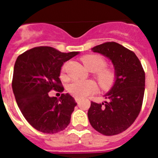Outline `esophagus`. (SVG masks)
I'll use <instances>...</instances> for the list:
<instances>
[{
	"instance_id": "obj_1",
	"label": "esophagus",
	"mask_w": 158,
	"mask_h": 158,
	"mask_svg": "<svg viewBox=\"0 0 158 158\" xmlns=\"http://www.w3.org/2000/svg\"><path fill=\"white\" fill-rule=\"evenodd\" d=\"M75 101L77 102V103H79V102L81 101V98H79V97H75Z\"/></svg>"
}]
</instances>
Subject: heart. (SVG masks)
Listing matches in <instances>:
<instances>
[{"mask_svg": "<svg viewBox=\"0 0 158 158\" xmlns=\"http://www.w3.org/2000/svg\"><path fill=\"white\" fill-rule=\"evenodd\" d=\"M81 61L87 69L96 72V77L101 87L108 89L115 83L116 74L114 69L106 68V62L98 54H87L82 57ZM65 69V66L62 70ZM98 86L94 81L75 80L68 86V91L73 96L84 98L97 91Z\"/></svg>", "mask_w": 158, "mask_h": 158, "instance_id": "heart-1", "label": "heart"}]
</instances>
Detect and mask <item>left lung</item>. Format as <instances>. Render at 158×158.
I'll use <instances>...</instances> for the list:
<instances>
[{
  "mask_svg": "<svg viewBox=\"0 0 158 158\" xmlns=\"http://www.w3.org/2000/svg\"><path fill=\"white\" fill-rule=\"evenodd\" d=\"M92 51L111 60L116 78L104 95L109 101L91 102L88 111L89 123L102 135H118L131 127L140 112L145 92V72L136 54L115 42L96 46Z\"/></svg>",
  "mask_w": 158,
  "mask_h": 158,
  "instance_id": "obj_1",
  "label": "left lung"
}]
</instances>
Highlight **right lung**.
<instances>
[{"label":"right lung","instance_id":"obj_1","mask_svg":"<svg viewBox=\"0 0 158 158\" xmlns=\"http://www.w3.org/2000/svg\"><path fill=\"white\" fill-rule=\"evenodd\" d=\"M79 52L62 53L54 47H39L18 56L14 65L12 91L19 110L35 129L46 134L63 131L77 105L69 93L50 96L54 89L62 93L60 73L64 62Z\"/></svg>","mask_w":158,"mask_h":158}]
</instances>
